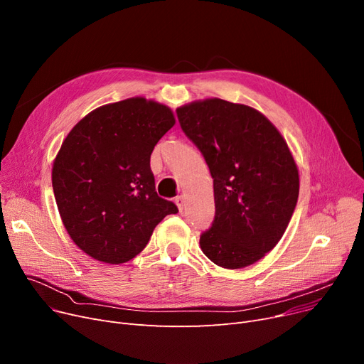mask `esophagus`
<instances>
[{"instance_id": "1", "label": "esophagus", "mask_w": 364, "mask_h": 364, "mask_svg": "<svg viewBox=\"0 0 364 364\" xmlns=\"http://www.w3.org/2000/svg\"><path fill=\"white\" fill-rule=\"evenodd\" d=\"M176 205H177V208H178V211H180V213H183V208H184V198H183L181 195L176 198Z\"/></svg>"}]
</instances>
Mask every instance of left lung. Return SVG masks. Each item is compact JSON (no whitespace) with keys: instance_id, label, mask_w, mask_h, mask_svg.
Wrapping results in <instances>:
<instances>
[{"instance_id":"obj_1","label":"left lung","mask_w":364,"mask_h":364,"mask_svg":"<svg viewBox=\"0 0 364 364\" xmlns=\"http://www.w3.org/2000/svg\"><path fill=\"white\" fill-rule=\"evenodd\" d=\"M177 117L214 178L215 217L200 235L202 252L228 270L259 261L282 239L299 195L288 143L257 109L217 97L180 106Z\"/></svg>"}]
</instances>
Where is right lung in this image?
<instances>
[{
    "label": "right lung",
    "instance_id": "add662e5",
    "mask_svg": "<svg viewBox=\"0 0 364 364\" xmlns=\"http://www.w3.org/2000/svg\"><path fill=\"white\" fill-rule=\"evenodd\" d=\"M174 124L168 106L131 97L94 109L63 140L51 171L54 198L70 239L91 258L132 259L178 213L158 196L150 169L153 149Z\"/></svg>",
    "mask_w": 364,
    "mask_h": 364
}]
</instances>
